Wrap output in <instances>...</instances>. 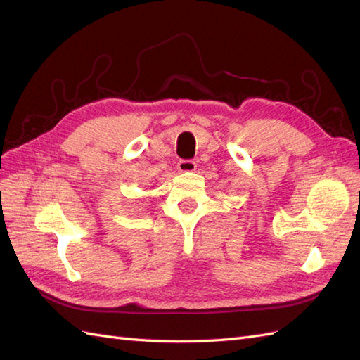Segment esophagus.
I'll return each mask as SVG.
<instances>
[{
	"mask_svg": "<svg viewBox=\"0 0 360 360\" xmlns=\"http://www.w3.org/2000/svg\"><path fill=\"white\" fill-rule=\"evenodd\" d=\"M178 170L181 173H191L196 170V162L195 161H188V160H182L178 162Z\"/></svg>",
	"mask_w": 360,
	"mask_h": 360,
	"instance_id": "obj_1",
	"label": "esophagus"
}]
</instances>
